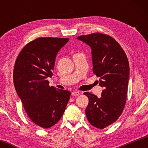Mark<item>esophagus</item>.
I'll use <instances>...</instances> for the list:
<instances>
[{
    "instance_id": "esophagus-1",
    "label": "esophagus",
    "mask_w": 148,
    "mask_h": 148,
    "mask_svg": "<svg viewBox=\"0 0 148 148\" xmlns=\"http://www.w3.org/2000/svg\"><path fill=\"white\" fill-rule=\"evenodd\" d=\"M80 95V92L79 91H74L72 92V96H78Z\"/></svg>"
}]
</instances>
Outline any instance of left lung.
<instances>
[{
    "label": "left lung",
    "mask_w": 148,
    "mask_h": 148,
    "mask_svg": "<svg viewBox=\"0 0 148 148\" xmlns=\"http://www.w3.org/2000/svg\"><path fill=\"white\" fill-rule=\"evenodd\" d=\"M91 49L92 72L104 87L101 97L89 92L86 114L92 126L102 129L113 123L122 114L126 102L129 78V64L120 45L108 35L97 33L77 38Z\"/></svg>",
    "instance_id": "1"
}]
</instances>
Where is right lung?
I'll return each instance as SVG.
<instances>
[{
  "mask_svg": "<svg viewBox=\"0 0 148 148\" xmlns=\"http://www.w3.org/2000/svg\"><path fill=\"white\" fill-rule=\"evenodd\" d=\"M69 38H38L20 52L14 69L15 89L25 110L35 124L44 129L53 126L66 109L71 92L49 87L56 56Z\"/></svg>",
  "mask_w": 148,
  "mask_h": 148,
  "instance_id": "right-lung-1",
  "label": "right lung"
}]
</instances>
